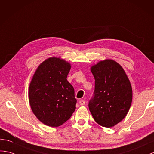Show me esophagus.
<instances>
[{"label":"esophagus","mask_w":154,"mask_h":154,"mask_svg":"<svg viewBox=\"0 0 154 154\" xmlns=\"http://www.w3.org/2000/svg\"><path fill=\"white\" fill-rule=\"evenodd\" d=\"M79 104L81 106H84L85 104V101L84 100H79Z\"/></svg>","instance_id":"1"}]
</instances>
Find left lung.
<instances>
[{"label": "left lung", "instance_id": "8db88e82", "mask_svg": "<svg viewBox=\"0 0 154 154\" xmlns=\"http://www.w3.org/2000/svg\"><path fill=\"white\" fill-rule=\"evenodd\" d=\"M95 79L94 98L89 110L96 123L109 128L122 121L129 110L133 90L125 71L119 63L111 59L92 66Z\"/></svg>", "mask_w": 154, "mask_h": 154}]
</instances>
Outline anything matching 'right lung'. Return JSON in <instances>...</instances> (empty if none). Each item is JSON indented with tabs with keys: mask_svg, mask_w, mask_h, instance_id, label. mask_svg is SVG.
I'll return each mask as SVG.
<instances>
[{
	"mask_svg": "<svg viewBox=\"0 0 154 154\" xmlns=\"http://www.w3.org/2000/svg\"><path fill=\"white\" fill-rule=\"evenodd\" d=\"M71 64L65 60L51 57L38 66L29 87V102L32 112L46 125H62L76 108L73 86L67 80Z\"/></svg>",
	"mask_w": 154,
	"mask_h": 154,
	"instance_id": "add662e5",
	"label": "right lung"
}]
</instances>
